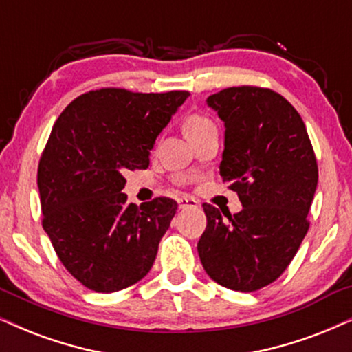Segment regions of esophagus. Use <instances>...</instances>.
Here are the masks:
<instances>
[{"mask_svg":"<svg viewBox=\"0 0 352 352\" xmlns=\"http://www.w3.org/2000/svg\"><path fill=\"white\" fill-rule=\"evenodd\" d=\"M197 200L190 199V197H181L177 199V205H179L181 210H187V208H195L197 207Z\"/></svg>","mask_w":352,"mask_h":352,"instance_id":"obj_1","label":"esophagus"}]
</instances>
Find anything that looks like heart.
<instances>
[{
  "label": "heart",
  "mask_w": 352,
  "mask_h": 352,
  "mask_svg": "<svg viewBox=\"0 0 352 352\" xmlns=\"http://www.w3.org/2000/svg\"><path fill=\"white\" fill-rule=\"evenodd\" d=\"M213 122L202 115H189L182 122V129H184L186 135L189 139H194L195 135L202 134L204 131H207L208 127H212Z\"/></svg>",
  "instance_id": "heart-1"
}]
</instances>
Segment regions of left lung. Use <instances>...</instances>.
Wrapping results in <instances>:
<instances>
[{"label":"left lung","mask_w":352,"mask_h":352,"mask_svg":"<svg viewBox=\"0 0 352 352\" xmlns=\"http://www.w3.org/2000/svg\"><path fill=\"white\" fill-rule=\"evenodd\" d=\"M207 104L225 122L220 175L243 210L221 216L204 204L199 257L218 285L250 293L286 270L307 234L318 182L316 153L302 118L273 90L230 87L210 95Z\"/></svg>","instance_id":"1"}]
</instances>
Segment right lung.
I'll use <instances>...</instances> for the list:
<instances>
[{
  "label": "right lung",
  "instance_id": "add662e5",
  "mask_svg": "<svg viewBox=\"0 0 352 352\" xmlns=\"http://www.w3.org/2000/svg\"><path fill=\"white\" fill-rule=\"evenodd\" d=\"M187 97L181 90H94L54 122L36 175L43 230L66 270L89 289L115 293L152 268L177 204H127L122 175L148 168L155 140Z\"/></svg>",
  "mask_w": 352,
  "mask_h": 352
}]
</instances>
